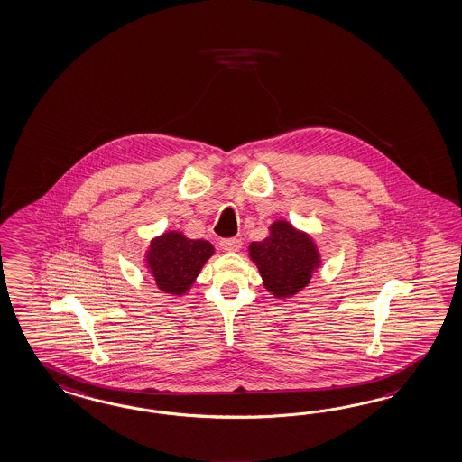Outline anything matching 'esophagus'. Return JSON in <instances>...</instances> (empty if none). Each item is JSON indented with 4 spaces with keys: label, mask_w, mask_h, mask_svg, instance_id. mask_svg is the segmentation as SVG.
<instances>
[{
    "label": "esophagus",
    "mask_w": 462,
    "mask_h": 462,
    "mask_svg": "<svg viewBox=\"0 0 462 462\" xmlns=\"http://www.w3.org/2000/svg\"><path fill=\"white\" fill-rule=\"evenodd\" d=\"M219 246H221V250L237 251L241 248V239H237V237H225V239L219 241Z\"/></svg>",
    "instance_id": "1"
}]
</instances>
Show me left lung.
<instances>
[{"label":"left lung","instance_id":"obj_1","mask_svg":"<svg viewBox=\"0 0 462 462\" xmlns=\"http://www.w3.org/2000/svg\"><path fill=\"white\" fill-rule=\"evenodd\" d=\"M263 241H253L250 258L258 266L266 291L277 299H287L309 285L320 266L316 241L295 229L289 221H275Z\"/></svg>","mask_w":462,"mask_h":462}]
</instances>
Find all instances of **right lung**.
Segmentation results:
<instances>
[{"label": "right lung", "mask_w": 462, "mask_h": 462, "mask_svg": "<svg viewBox=\"0 0 462 462\" xmlns=\"http://www.w3.org/2000/svg\"><path fill=\"white\" fill-rule=\"evenodd\" d=\"M212 254L214 246L209 241L189 239L180 231H169L150 241L146 268L160 291L184 295Z\"/></svg>", "instance_id": "right-lung-1"}]
</instances>
